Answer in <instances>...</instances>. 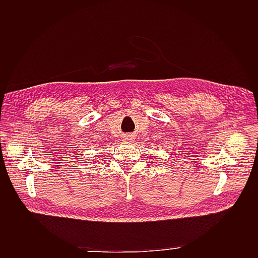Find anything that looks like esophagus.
I'll return each instance as SVG.
<instances>
[{"mask_svg": "<svg viewBox=\"0 0 258 258\" xmlns=\"http://www.w3.org/2000/svg\"><path fill=\"white\" fill-rule=\"evenodd\" d=\"M126 141H128V142H131V141H133L134 139L132 138V135H128V136H126V139H125Z\"/></svg>", "mask_w": 258, "mask_h": 258, "instance_id": "1", "label": "esophagus"}]
</instances>
